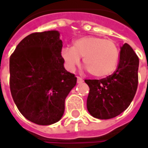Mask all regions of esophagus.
Segmentation results:
<instances>
[{
    "mask_svg": "<svg viewBox=\"0 0 148 148\" xmlns=\"http://www.w3.org/2000/svg\"><path fill=\"white\" fill-rule=\"evenodd\" d=\"M77 83H82L84 82V80L82 78V77H77Z\"/></svg>",
    "mask_w": 148,
    "mask_h": 148,
    "instance_id": "esophagus-1",
    "label": "esophagus"
}]
</instances>
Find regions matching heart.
I'll list each match as a JSON object with an SVG mask.
<instances>
[{
  "instance_id": "1",
  "label": "heart",
  "mask_w": 148,
  "mask_h": 148,
  "mask_svg": "<svg viewBox=\"0 0 148 148\" xmlns=\"http://www.w3.org/2000/svg\"><path fill=\"white\" fill-rule=\"evenodd\" d=\"M61 57L68 71H74L83 58V64L93 77L103 78L116 70L120 51L111 39L97 36H83L75 39L72 47L62 49Z\"/></svg>"
}]
</instances>
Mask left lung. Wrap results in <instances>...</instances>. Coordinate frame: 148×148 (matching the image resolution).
<instances>
[{
	"mask_svg": "<svg viewBox=\"0 0 148 148\" xmlns=\"http://www.w3.org/2000/svg\"><path fill=\"white\" fill-rule=\"evenodd\" d=\"M138 56L124 43L113 74L100 80H85L90 87L86 106L91 116L101 120L111 119L130 106L138 86Z\"/></svg>",
	"mask_w": 148,
	"mask_h": 148,
	"instance_id": "left-lung-1",
	"label": "left lung"
}]
</instances>
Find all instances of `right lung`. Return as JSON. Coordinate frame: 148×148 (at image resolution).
Returning <instances> with one entry per match:
<instances>
[{
  "mask_svg": "<svg viewBox=\"0 0 148 148\" xmlns=\"http://www.w3.org/2000/svg\"><path fill=\"white\" fill-rule=\"evenodd\" d=\"M58 31L30 34L9 59L10 90L16 106L28 121L39 125L58 122L65 99L77 77L64 68Z\"/></svg>",
  "mask_w": 148,
  "mask_h": 148,
  "instance_id": "add662e5",
  "label": "right lung"
}]
</instances>
